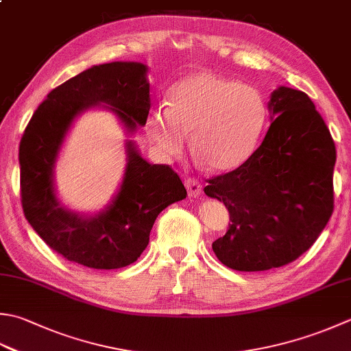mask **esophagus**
I'll use <instances>...</instances> for the list:
<instances>
[{
	"label": "esophagus",
	"mask_w": 351,
	"mask_h": 351,
	"mask_svg": "<svg viewBox=\"0 0 351 351\" xmlns=\"http://www.w3.org/2000/svg\"><path fill=\"white\" fill-rule=\"evenodd\" d=\"M185 187H187L189 196L191 197H196L202 193V185L196 180H193V178H187V180H185Z\"/></svg>",
	"instance_id": "34e87169"
}]
</instances>
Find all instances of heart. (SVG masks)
<instances>
[{
  "mask_svg": "<svg viewBox=\"0 0 351 351\" xmlns=\"http://www.w3.org/2000/svg\"><path fill=\"white\" fill-rule=\"evenodd\" d=\"M267 109L256 88L201 71L178 82L169 106H155L146 134L162 158L175 160L187 146L201 166L215 173L236 170L248 160L263 132Z\"/></svg>",
  "mask_w": 351,
  "mask_h": 351,
  "instance_id": "heart-1",
  "label": "heart"
}]
</instances>
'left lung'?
<instances>
[{
    "label": "left lung",
    "mask_w": 351,
    "mask_h": 351,
    "mask_svg": "<svg viewBox=\"0 0 351 351\" xmlns=\"http://www.w3.org/2000/svg\"><path fill=\"white\" fill-rule=\"evenodd\" d=\"M267 109L271 126L260 147L204 189L230 211V228L213 242V251L234 271L293 262L333 213L336 149L313 101L303 91L278 86Z\"/></svg>",
    "instance_id": "left-lung-1"
}]
</instances>
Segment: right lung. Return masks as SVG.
<instances>
[{
	"instance_id": "add662e5",
	"label": "right lung",
	"mask_w": 351,
	"mask_h": 351,
	"mask_svg": "<svg viewBox=\"0 0 351 351\" xmlns=\"http://www.w3.org/2000/svg\"><path fill=\"white\" fill-rule=\"evenodd\" d=\"M147 65H94L54 88L34 111L19 144L21 202L39 237L70 262L93 269H119L146 250L160 213L187 196L182 181L162 164H150L126 140V167L105 208L85 215L59 201L54 169L73 123L89 109L111 111L126 135L146 125L150 109Z\"/></svg>"
}]
</instances>
